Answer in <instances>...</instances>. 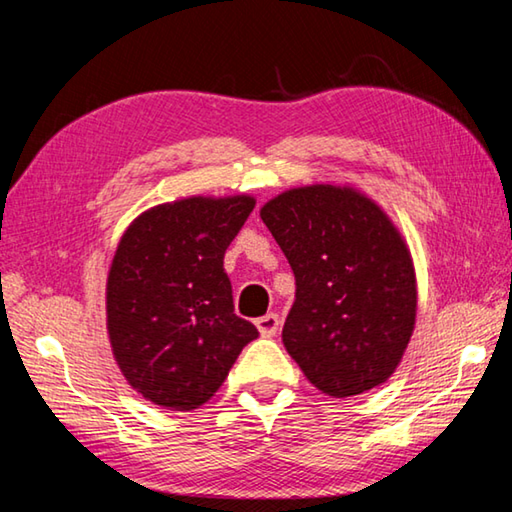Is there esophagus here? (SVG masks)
Masks as SVG:
<instances>
[{"instance_id":"esophagus-1","label":"esophagus","mask_w":512,"mask_h":512,"mask_svg":"<svg viewBox=\"0 0 512 512\" xmlns=\"http://www.w3.org/2000/svg\"><path fill=\"white\" fill-rule=\"evenodd\" d=\"M255 325H257L259 334H262L264 339H271V336L277 334V329H280V316H277V314H266L262 318H257Z\"/></svg>"}]
</instances>
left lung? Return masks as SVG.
I'll return each instance as SVG.
<instances>
[{"instance_id": "1", "label": "left lung", "mask_w": 512, "mask_h": 512, "mask_svg": "<svg viewBox=\"0 0 512 512\" xmlns=\"http://www.w3.org/2000/svg\"><path fill=\"white\" fill-rule=\"evenodd\" d=\"M296 275L284 348L318 391L350 397L393 375L415 325L409 248L379 207L350 187L311 185L262 207Z\"/></svg>"}]
</instances>
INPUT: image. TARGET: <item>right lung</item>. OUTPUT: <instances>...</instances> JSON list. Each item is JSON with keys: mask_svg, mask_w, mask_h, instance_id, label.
Listing matches in <instances>:
<instances>
[{"mask_svg": "<svg viewBox=\"0 0 512 512\" xmlns=\"http://www.w3.org/2000/svg\"><path fill=\"white\" fill-rule=\"evenodd\" d=\"M255 198H185L144 212L121 237L106 289L108 334L137 393L192 411L219 391L259 332L235 314L223 255Z\"/></svg>", "mask_w": 512, "mask_h": 512, "instance_id": "obj_1", "label": "right lung"}]
</instances>
